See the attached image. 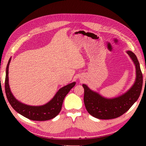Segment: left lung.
Masks as SVG:
<instances>
[{
	"label": "left lung",
	"instance_id": "obj_1",
	"mask_svg": "<svg viewBox=\"0 0 146 146\" xmlns=\"http://www.w3.org/2000/svg\"><path fill=\"white\" fill-rule=\"evenodd\" d=\"M127 53L134 62L136 68V80L134 84L123 95L113 98H107L100 94L91 90L86 84L84 102L88 112L98 119H113L120 117L127 111L138 100L141 93L143 84V76L140 64L137 56L132 51Z\"/></svg>",
	"mask_w": 146,
	"mask_h": 146
}]
</instances>
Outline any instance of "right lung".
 I'll return each mask as SVG.
<instances>
[{"label":"right lung","mask_w":146,"mask_h":146,"mask_svg":"<svg viewBox=\"0 0 146 146\" xmlns=\"http://www.w3.org/2000/svg\"><path fill=\"white\" fill-rule=\"evenodd\" d=\"M11 58L9 59L6 67V78H5V92L8 102L11 107L19 114L32 120L45 121L55 118L61 111L64 98L71 89L75 86L76 82L71 83L60 88L52 99L46 104L40 106H31L24 104L17 100L11 93L9 86L8 69Z\"/></svg>","instance_id":"add662e5"}]
</instances>
